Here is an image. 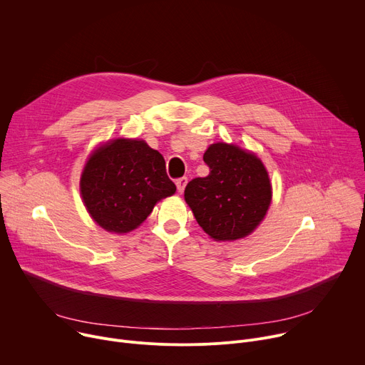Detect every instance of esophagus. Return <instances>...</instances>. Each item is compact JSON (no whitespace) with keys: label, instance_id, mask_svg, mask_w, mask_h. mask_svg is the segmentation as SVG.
<instances>
[{"label":"esophagus","instance_id":"1","mask_svg":"<svg viewBox=\"0 0 365 365\" xmlns=\"http://www.w3.org/2000/svg\"><path fill=\"white\" fill-rule=\"evenodd\" d=\"M186 185H187V178H186V176H183V178H179V179L176 180V186H178V190H179L180 193L185 190Z\"/></svg>","mask_w":365,"mask_h":365}]
</instances>
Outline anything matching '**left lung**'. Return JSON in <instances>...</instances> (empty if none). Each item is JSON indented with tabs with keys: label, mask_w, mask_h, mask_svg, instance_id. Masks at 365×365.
Here are the masks:
<instances>
[{
	"label": "left lung",
	"mask_w": 365,
	"mask_h": 365,
	"mask_svg": "<svg viewBox=\"0 0 365 365\" xmlns=\"http://www.w3.org/2000/svg\"><path fill=\"white\" fill-rule=\"evenodd\" d=\"M206 178L192 179L185 200L202 227L217 241H234L251 234L263 221L272 200V183L257 155L237 145L207 147Z\"/></svg>",
	"instance_id": "8db88e82"
}]
</instances>
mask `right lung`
I'll list each match as a JSON object with an SVG mask.
<instances>
[{
  "label": "right lung",
  "mask_w": 365,
  "mask_h": 365,
  "mask_svg": "<svg viewBox=\"0 0 365 365\" xmlns=\"http://www.w3.org/2000/svg\"><path fill=\"white\" fill-rule=\"evenodd\" d=\"M176 192L163 155L143 140L117 138L99 147L86 162L81 195L88 212L103 230H135L155 202Z\"/></svg>",
  "instance_id": "right-lung-1"
}]
</instances>
